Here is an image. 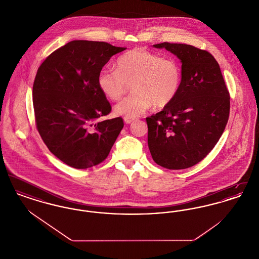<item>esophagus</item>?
Listing matches in <instances>:
<instances>
[{"instance_id":"1","label":"esophagus","mask_w":259,"mask_h":259,"mask_svg":"<svg viewBox=\"0 0 259 259\" xmlns=\"http://www.w3.org/2000/svg\"><path fill=\"white\" fill-rule=\"evenodd\" d=\"M133 121H135L134 117H124V122L126 124L132 123Z\"/></svg>"}]
</instances>
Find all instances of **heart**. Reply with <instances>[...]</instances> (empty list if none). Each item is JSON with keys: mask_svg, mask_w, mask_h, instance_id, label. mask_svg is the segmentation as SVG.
<instances>
[{"mask_svg": "<svg viewBox=\"0 0 259 259\" xmlns=\"http://www.w3.org/2000/svg\"><path fill=\"white\" fill-rule=\"evenodd\" d=\"M116 69L100 71L97 84L100 91L111 101H117L128 84L134 91L114 107V112L125 117H136L151 107L164 108L177 97L182 85V70L172 58L137 48L119 56Z\"/></svg>", "mask_w": 259, "mask_h": 259, "instance_id": "b5f03b06", "label": "heart"}]
</instances>
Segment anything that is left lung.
<instances>
[{
  "instance_id": "8db88e82",
  "label": "left lung",
  "mask_w": 259,
  "mask_h": 259,
  "mask_svg": "<svg viewBox=\"0 0 259 259\" xmlns=\"http://www.w3.org/2000/svg\"><path fill=\"white\" fill-rule=\"evenodd\" d=\"M182 63V85L172 103L147 117L152 159L170 170L194 166L214 148L229 117L230 97L219 63L185 44L153 45Z\"/></svg>"
}]
</instances>
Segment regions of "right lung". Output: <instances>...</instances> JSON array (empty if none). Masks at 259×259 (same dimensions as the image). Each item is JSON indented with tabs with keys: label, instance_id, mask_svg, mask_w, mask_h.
I'll list each match as a JSON object with an SVG mask.
<instances>
[{
	"label": "right lung",
	"instance_id": "add662e5",
	"mask_svg": "<svg viewBox=\"0 0 259 259\" xmlns=\"http://www.w3.org/2000/svg\"><path fill=\"white\" fill-rule=\"evenodd\" d=\"M126 50L104 41L73 40L52 52L37 69L33 105L37 131L50 152L75 169L98 165L123 128L97 77L111 56Z\"/></svg>",
	"mask_w": 259,
	"mask_h": 259
}]
</instances>
